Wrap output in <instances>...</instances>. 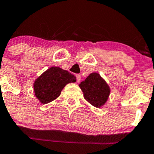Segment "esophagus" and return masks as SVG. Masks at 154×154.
I'll return each instance as SVG.
<instances>
[{"mask_svg": "<svg viewBox=\"0 0 154 154\" xmlns=\"http://www.w3.org/2000/svg\"><path fill=\"white\" fill-rule=\"evenodd\" d=\"M76 78H77V83H80V80H81V77H80V74H76Z\"/></svg>", "mask_w": 154, "mask_h": 154, "instance_id": "obj_1", "label": "esophagus"}]
</instances>
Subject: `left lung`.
<instances>
[{
    "label": "left lung",
    "mask_w": 154,
    "mask_h": 154,
    "mask_svg": "<svg viewBox=\"0 0 154 154\" xmlns=\"http://www.w3.org/2000/svg\"><path fill=\"white\" fill-rule=\"evenodd\" d=\"M83 92L84 98L95 107H101L107 102L110 89L98 73L89 74L79 85Z\"/></svg>",
    "instance_id": "left-lung-1"
}]
</instances>
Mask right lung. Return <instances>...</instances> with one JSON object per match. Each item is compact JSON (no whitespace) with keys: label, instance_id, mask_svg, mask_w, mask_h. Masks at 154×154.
Here are the masks:
<instances>
[{"label":"right lung","instance_id":"right-lung-1","mask_svg":"<svg viewBox=\"0 0 154 154\" xmlns=\"http://www.w3.org/2000/svg\"><path fill=\"white\" fill-rule=\"evenodd\" d=\"M75 82L74 74L59 67H51L34 80V94L41 104H47L56 99L68 83Z\"/></svg>","mask_w":154,"mask_h":154}]
</instances>
